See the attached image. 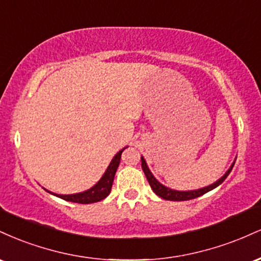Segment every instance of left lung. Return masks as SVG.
Wrapping results in <instances>:
<instances>
[{
    "instance_id": "8db88e82",
    "label": "left lung",
    "mask_w": 261,
    "mask_h": 261,
    "mask_svg": "<svg viewBox=\"0 0 261 261\" xmlns=\"http://www.w3.org/2000/svg\"><path fill=\"white\" fill-rule=\"evenodd\" d=\"M234 163H236V160L233 161L232 164H230L228 170H227V172L224 173V174L221 176L218 180L207 185V187L195 189V190H175V189L166 187V185H163L162 182L158 181L157 179H155V176L152 174L151 170H149L147 163H146V161H145V158L141 157V166H142V170H143V173H145L146 178H147L149 185H151L152 190L154 191L155 195H158L164 200H169V201H187V200L195 199V197H199V196L203 195V194L208 193V191L214 190V189L217 188L218 185L222 184V182L224 181V179L228 176L230 170H232V168H233V166H234Z\"/></svg>"
}]
</instances>
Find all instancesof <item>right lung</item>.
<instances>
[{
	"label": "right lung",
	"mask_w": 261,
	"mask_h": 261,
	"mask_svg": "<svg viewBox=\"0 0 261 261\" xmlns=\"http://www.w3.org/2000/svg\"><path fill=\"white\" fill-rule=\"evenodd\" d=\"M125 148L126 147L120 149L118 153L114 155L112 162L109 163L107 170L104 172V174L101 175V178L99 179V180L95 182L92 188L87 189V190L82 191V193L62 195V194L51 193V191L46 190V189H45V190H46L47 193L53 194V195L60 197V199H64V200H66V201H71V202H76V203H93V202H98V201H100V200L106 199V197L110 194V190H112L114 176H115L116 169H118L119 163H120L121 153Z\"/></svg>",
	"instance_id": "right-lung-1"
}]
</instances>
